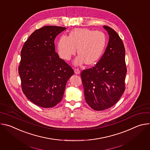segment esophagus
<instances>
[{"instance_id": "1", "label": "esophagus", "mask_w": 150, "mask_h": 150, "mask_svg": "<svg viewBox=\"0 0 150 150\" xmlns=\"http://www.w3.org/2000/svg\"><path fill=\"white\" fill-rule=\"evenodd\" d=\"M80 70L79 69H77V68H75L74 69V72L75 74H80Z\"/></svg>"}]
</instances>
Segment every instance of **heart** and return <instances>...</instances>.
Wrapping results in <instances>:
<instances>
[{
    "label": "heart",
    "mask_w": 150,
    "mask_h": 150,
    "mask_svg": "<svg viewBox=\"0 0 150 150\" xmlns=\"http://www.w3.org/2000/svg\"><path fill=\"white\" fill-rule=\"evenodd\" d=\"M106 43L105 34L101 31L88 28L75 29L69 36L63 35L57 42V52L59 56L69 60L76 53L79 54L75 64L81 65L85 62L92 65L101 57Z\"/></svg>",
    "instance_id": "1"
}]
</instances>
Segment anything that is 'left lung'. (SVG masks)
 Here are the masks:
<instances>
[{
    "instance_id": "left-lung-1",
    "label": "left lung",
    "mask_w": 150,
    "mask_h": 150,
    "mask_svg": "<svg viewBox=\"0 0 150 150\" xmlns=\"http://www.w3.org/2000/svg\"><path fill=\"white\" fill-rule=\"evenodd\" d=\"M109 35V43L96 65L84 69L81 76L85 101L97 111L109 109L120 99L125 90V49L117 33L103 26Z\"/></svg>"
}]
</instances>
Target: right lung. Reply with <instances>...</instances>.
Masks as SVG:
<instances>
[{
  "mask_svg": "<svg viewBox=\"0 0 150 150\" xmlns=\"http://www.w3.org/2000/svg\"><path fill=\"white\" fill-rule=\"evenodd\" d=\"M66 29L47 25L36 30L21 52V88L28 100L41 108H51L61 101L67 82L74 74L55 51L54 39Z\"/></svg>",
  "mask_w": 150,
  "mask_h": 150,
  "instance_id": "add662e5",
  "label": "right lung"
}]
</instances>
